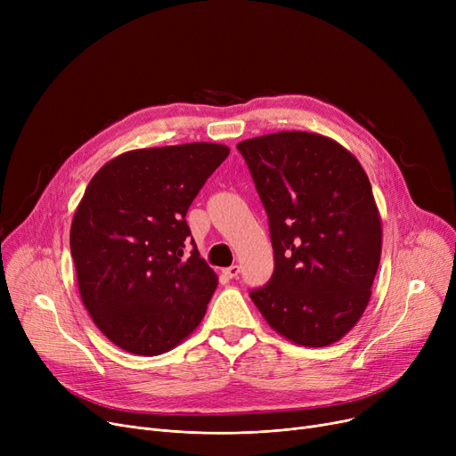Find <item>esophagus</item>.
Returning <instances> with one entry per match:
<instances>
[{
  "instance_id": "1",
  "label": "esophagus",
  "mask_w": 456,
  "mask_h": 456,
  "mask_svg": "<svg viewBox=\"0 0 456 456\" xmlns=\"http://www.w3.org/2000/svg\"><path fill=\"white\" fill-rule=\"evenodd\" d=\"M224 273L229 277V279H234V277H238V273H240V266H229V268H225L224 270Z\"/></svg>"
}]
</instances>
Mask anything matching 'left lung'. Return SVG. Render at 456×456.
<instances>
[{"mask_svg": "<svg viewBox=\"0 0 456 456\" xmlns=\"http://www.w3.org/2000/svg\"><path fill=\"white\" fill-rule=\"evenodd\" d=\"M236 148L268 212L275 258L253 303L297 346L338 342L362 318L380 260V216L364 167L337 140L306 131Z\"/></svg>", "mask_w": 456, "mask_h": 456, "instance_id": "left-lung-1", "label": "left lung"}]
</instances>
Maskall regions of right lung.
Masks as SVG:
<instances>
[{
    "mask_svg": "<svg viewBox=\"0 0 456 456\" xmlns=\"http://www.w3.org/2000/svg\"><path fill=\"white\" fill-rule=\"evenodd\" d=\"M224 143L133 150L88 183L69 229L85 308L105 337L157 356L201 323L218 275L194 249L188 207L229 155Z\"/></svg>",
    "mask_w": 456,
    "mask_h": 456,
    "instance_id": "obj_1",
    "label": "right lung"
}]
</instances>
